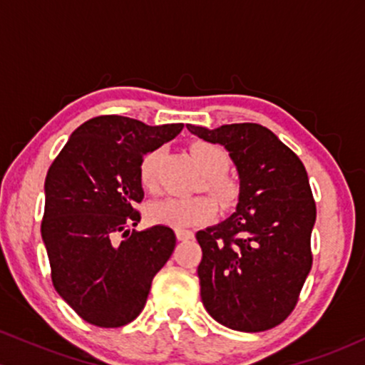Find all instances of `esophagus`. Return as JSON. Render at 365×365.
<instances>
[{"mask_svg": "<svg viewBox=\"0 0 365 365\" xmlns=\"http://www.w3.org/2000/svg\"><path fill=\"white\" fill-rule=\"evenodd\" d=\"M177 238L180 242H187L194 238V232H190V230H177Z\"/></svg>", "mask_w": 365, "mask_h": 365, "instance_id": "34e87169", "label": "esophagus"}]
</instances>
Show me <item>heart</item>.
Wrapping results in <instances>:
<instances>
[{
	"mask_svg": "<svg viewBox=\"0 0 365 365\" xmlns=\"http://www.w3.org/2000/svg\"><path fill=\"white\" fill-rule=\"evenodd\" d=\"M190 154L195 165L202 171L199 187L206 188L216 197L223 207H230L238 197V187L225 171L230 166V158L225 149L211 142L197 140L190 144ZM159 150H150L142 158L139 165L140 185L145 190H154L158 185L156 166ZM216 215V202L209 195L166 197L149 204L148 220L153 225L168 226L175 230H185L211 221Z\"/></svg>",
	"mask_w": 365,
	"mask_h": 365,
	"instance_id": "obj_1",
	"label": "heart"
}]
</instances>
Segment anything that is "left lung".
I'll return each mask as SVG.
<instances>
[{"label": "left lung", "mask_w": 365, "mask_h": 365, "mask_svg": "<svg viewBox=\"0 0 365 365\" xmlns=\"http://www.w3.org/2000/svg\"><path fill=\"white\" fill-rule=\"evenodd\" d=\"M187 128L225 145L240 178L237 211L195 235L202 249L197 274L204 307L226 328L245 333L274 328L295 309L312 267L316 202L307 171L262 125Z\"/></svg>", "instance_id": "obj_1"}]
</instances>
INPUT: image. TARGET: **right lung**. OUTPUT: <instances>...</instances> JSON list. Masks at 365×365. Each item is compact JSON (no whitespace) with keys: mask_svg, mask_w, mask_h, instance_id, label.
Here are the masks:
<instances>
[{"mask_svg":"<svg viewBox=\"0 0 365 365\" xmlns=\"http://www.w3.org/2000/svg\"><path fill=\"white\" fill-rule=\"evenodd\" d=\"M183 123L149 127L139 120L103 115L70 135L46 175L41 223L53 287L83 321L120 328L139 316L150 283L175 250L168 226H137L144 190V154L182 132ZM122 233L124 240L115 242Z\"/></svg>","mask_w":365,"mask_h":365,"instance_id":"right-lung-1","label":"right lung"}]
</instances>
